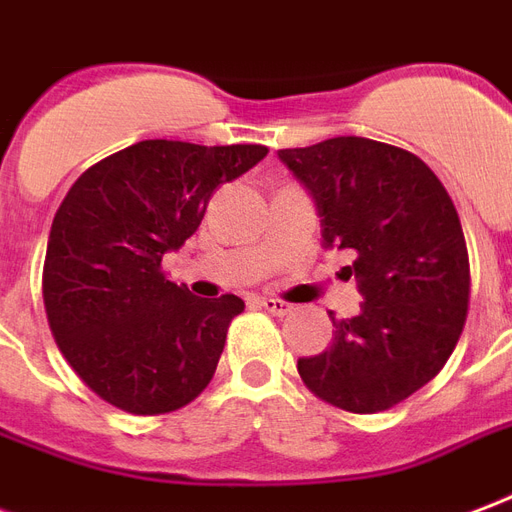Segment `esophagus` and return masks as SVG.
Wrapping results in <instances>:
<instances>
[{"label": "esophagus", "instance_id": "1", "mask_svg": "<svg viewBox=\"0 0 512 512\" xmlns=\"http://www.w3.org/2000/svg\"><path fill=\"white\" fill-rule=\"evenodd\" d=\"M260 306L268 311V314H273V317H287L292 311V303H287V300H279V298H260L257 300Z\"/></svg>", "mask_w": 512, "mask_h": 512}]
</instances>
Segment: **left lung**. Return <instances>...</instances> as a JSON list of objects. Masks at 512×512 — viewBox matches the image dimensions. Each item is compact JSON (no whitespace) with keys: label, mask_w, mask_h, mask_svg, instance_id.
<instances>
[{"label":"left lung","mask_w":512,"mask_h":512,"mask_svg":"<svg viewBox=\"0 0 512 512\" xmlns=\"http://www.w3.org/2000/svg\"><path fill=\"white\" fill-rule=\"evenodd\" d=\"M311 190L327 247L349 249L360 317L330 349L298 360L308 392L349 413H381L438 376L470 303V257L451 195L419 155L335 136L279 150ZM333 317V314H330Z\"/></svg>","instance_id":"8db88e82"}]
</instances>
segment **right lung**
I'll use <instances>...</instances> for the list:
<instances>
[{"label":"right lung","instance_id":"add662e5","mask_svg":"<svg viewBox=\"0 0 512 512\" xmlns=\"http://www.w3.org/2000/svg\"><path fill=\"white\" fill-rule=\"evenodd\" d=\"M265 155L263 144L147 139L69 187L50 228L42 300L61 354L104 403L161 416L212 381L244 300L195 298L161 260L198 230L214 190Z\"/></svg>","mask_w":512,"mask_h":512}]
</instances>
